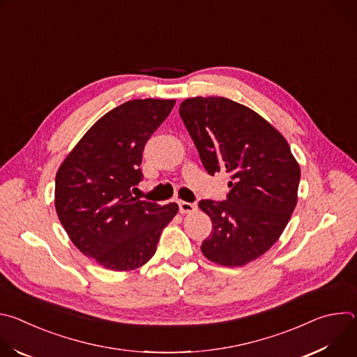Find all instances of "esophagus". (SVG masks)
Masks as SVG:
<instances>
[{
  "label": "esophagus",
  "instance_id": "obj_1",
  "mask_svg": "<svg viewBox=\"0 0 357 357\" xmlns=\"http://www.w3.org/2000/svg\"><path fill=\"white\" fill-rule=\"evenodd\" d=\"M197 209V206L195 203H189V202H179V211L181 213H193Z\"/></svg>",
  "mask_w": 357,
  "mask_h": 357
}]
</instances>
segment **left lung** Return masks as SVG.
<instances>
[{"label":"left lung","instance_id":"1","mask_svg":"<svg viewBox=\"0 0 357 357\" xmlns=\"http://www.w3.org/2000/svg\"><path fill=\"white\" fill-rule=\"evenodd\" d=\"M179 114L208 174L231 178L227 200L199 202L213 225L200 250L219 266H245L287 227L298 202L299 164L277 128L230 98L190 97Z\"/></svg>","mask_w":357,"mask_h":357}]
</instances>
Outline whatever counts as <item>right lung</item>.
Returning <instances> with one entry per match:
<instances>
[{
    "label": "right lung",
    "instance_id": "add662e5",
    "mask_svg": "<svg viewBox=\"0 0 357 357\" xmlns=\"http://www.w3.org/2000/svg\"><path fill=\"white\" fill-rule=\"evenodd\" d=\"M175 100L137 98L97 120L56 172L55 209L72 243L112 271H132L157 251L176 203L132 196L142 181V151Z\"/></svg>",
    "mask_w": 357,
    "mask_h": 357
}]
</instances>
